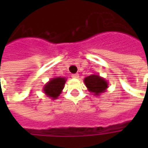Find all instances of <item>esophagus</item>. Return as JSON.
Instances as JSON below:
<instances>
[{
    "mask_svg": "<svg viewBox=\"0 0 148 148\" xmlns=\"http://www.w3.org/2000/svg\"><path fill=\"white\" fill-rule=\"evenodd\" d=\"M72 77H73V78H78V77H79V74H72Z\"/></svg>",
    "mask_w": 148,
    "mask_h": 148,
    "instance_id": "1",
    "label": "esophagus"
}]
</instances>
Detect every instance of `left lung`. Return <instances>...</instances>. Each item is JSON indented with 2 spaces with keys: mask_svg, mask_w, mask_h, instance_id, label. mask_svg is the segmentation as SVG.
Returning a JSON list of instances; mask_svg holds the SVG:
<instances>
[{
  "mask_svg": "<svg viewBox=\"0 0 148 148\" xmlns=\"http://www.w3.org/2000/svg\"><path fill=\"white\" fill-rule=\"evenodd\" d=\"M84 83L88 90L95 96H100L101 93H105L109 87V82L99 74H96L85 77Z\"/></svg>",
  "mask_w": 148,
  "mask_h": 148,
  "instance_id": "1",
  "label": "left lung"
}]
</instances>
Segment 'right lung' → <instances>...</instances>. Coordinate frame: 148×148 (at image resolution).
<instances>
[{
	"mask_svg": "<svg viewBox=\"0 0 148 148\" xmlns=\"http://www.w3.org/2000/svg\"><path fill=\"white\" fill-rule=\"evenodd\" d=\"M66 78L63 77H52L42 87V91L52 100H56L64 89Z\"/></svg>",
	"mask_w": 148,
	"mask_h": 148,
	"instance_id": "obj_1",
	"label": "right lung"
}]
</instances>
